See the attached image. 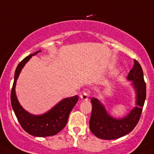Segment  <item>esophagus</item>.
Instances as JSON below:
<instances>
[{"instance_id": "esophagus-1", "label": "esophagus", "mask_w": 154, "mask_h": 154, "mask_svg": "<svg viewBox=\"0 0 154 154\" xmlns=\"http://www.w3.org/2000/svg\"><path fill=\"white\" fill-rule=\"evenodd\" d=\"M80 96L83 101H86V100H88V98H89V95H88V93L86 92H83Z\"/></svg>"}]
</instances>
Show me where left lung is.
<instances>
[{
    "instance_id": "left-lung-1",
    "label": "left lung",
    "mask_w": 154,
    "mask_h": 154,
    "mask_svg": "<svg viewBox=\"0 0 154 154\" xmlns=\"http://www.w3.org/2000/svg\"><path fill=\"white\" fill-rule=\"evenodd\" d=\"M127 80L132 81L136 98L135 107L124 117H112L99 100L91 98L92 106L89 129L98 138L113 140L124 136L132 132L139 121L146 98V84L142 68L136 60H134L133 68L129 71Z\"/></svg>"
}]
</instances>
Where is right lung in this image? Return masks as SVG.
Listing matches in <instances>:
<instances>
[{"label":"right lung","instance_id":"add662e5","mask_svg":"<svg viewBox=\"0 0 154 154\" xmlns=\"http://www.w3.org/2000/svg\"><path fill=\"white\" fill-rule=\"evenodd\" d=\"M40 52L41 50L29 55L18 65L15 71L14 82L12 88L10 99L13 111L24 130L34 136L47 137L56 135L65 127L68 122L70 113L77 104L79 98L77 95H75L64 98L53 108L41 115L30 113L22 107L18 101L15 90L16 80L25 64L30 60L32 56H35Z\"/></svg>","mask_w":154,"mask_h":154}]
</instances>
